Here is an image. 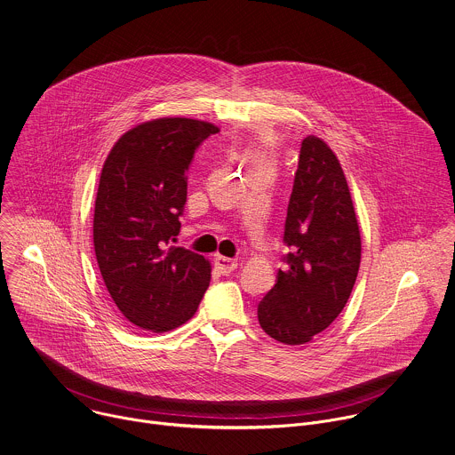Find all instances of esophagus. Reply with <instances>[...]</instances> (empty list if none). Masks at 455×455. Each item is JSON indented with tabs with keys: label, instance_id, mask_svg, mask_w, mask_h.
Here are the masks:
<instances>
[{
	"label": "esophagus",
	"instance_id": "obj_1",
	"mask_svg": "<svg viewBox=\"0 0 455 455\" xmlns=\"http://www.w3.org/2000/svg\"><path fill=\"white\" fill-rule=\"evenodd\" d=\"M214 264H216V267L221 275H230L232 271L237 269V260L235 259H228V257H221V255H218L214 259Z\"/></svg>",
	"mask_w": 455,
	"mask_h": 455
}]
</instances>
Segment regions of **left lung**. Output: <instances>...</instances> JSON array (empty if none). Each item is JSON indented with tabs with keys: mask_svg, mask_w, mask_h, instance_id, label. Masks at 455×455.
Instances as JSON below:
<instances>
[{
	"mask_svg": "<svg viewBox=\"0 0 455 455\" xmlns=\"http://www.w3.org/2000/svg\"><path fill=\"white\" fill-rule=\"evenodd\" d=\"M283 269L259 303V323L275 340L301 346L344 310L362 259L360 228L337 156L317 136L301 141L289 198Z\"/></svg>",
	"mask_w": 455,
	"mask_h": 455,
	"instance_id": "obj_1",
	"label": "left lung"
}]
</instances>
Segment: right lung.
<instances>
[{"instance_id":"add662e5","label":"right lung","mask_w":455,"mask_h":455,"mask_svg":"<svg viewBox=\"0 0 455 455\" xmlns=\"http://www.w3.org/2000/svg\"><path fill=\"white\" fill-rule=\"evenodd\" d=\"M220 132L193 118H159L127 131L100 173L93 246L109 296L127 321L170 331L189 321L211 280L209 262L170 246L188 200L196 148Z\"/></svg>"}]
</instances>
